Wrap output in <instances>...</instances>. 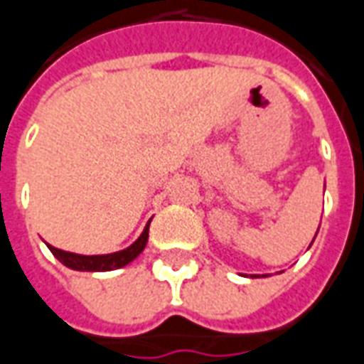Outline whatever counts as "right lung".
Returning <instances> with one entry per match:
<instances>
[{
  "mask_svg": "<svg viewBox=\"0 0 364 364\" xmlns=\"http://www.w3.org/2000/svg\"><path fill=\"white\" fill-rule=\"evenodd\" d=\"M146 241H149V223H146L145 231L141 233V237L136 239L135 243L119 252H112V255H90V257H87V255H76V252L56 249L53 245H48V249H50L54 257L60 260L64 267H68V269L90 270V272H105V270L121 269V267L129 264L131 260H135L146 247Z\"/></svg>",
  "mask_w": 364,
  "mask_h": 364,
  "instance_id": "obj_1",
  "label": "right lung"
}]
</instances>
